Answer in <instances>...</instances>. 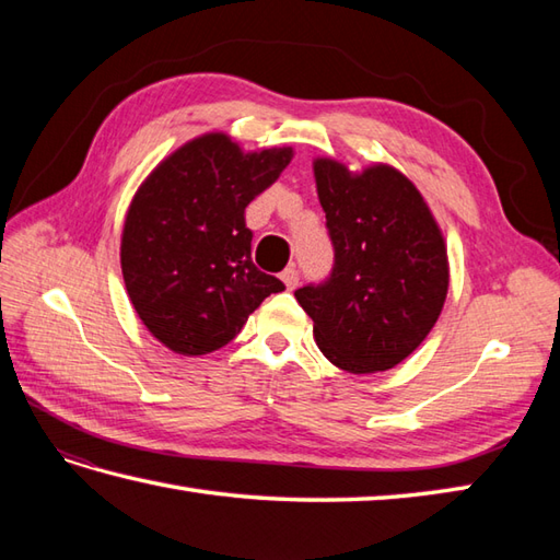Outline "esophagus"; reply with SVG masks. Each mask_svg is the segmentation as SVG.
Wrapping results in <instances>:
<instances>
[{
	"instance_id": "esophagus-1",
	"label": "esophagus",
	"mask_w": 560,
	"mask_h": 560,
	"mask_svg": "<svg viewBox=\"0 0 560 560\" xmlns=\"http://www.w3.org/2000/svg\"><path fill=\"white\" fill-rule=\"evenodd\" d=\"M299 279L301 277H299V269H295V267H287V269L281 271V281L287 283L289 291H293L295 287H299Z\"/></svg>"
}]
</instances>
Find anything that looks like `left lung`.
Segmentation results:
<instances>
[{"instance_id": "1", "label": "left lung", "mask_w": 560, "mask_h": 560, "mask_svg": "<svg viewBox=\"0 0 560 560\" xmlns=\"http://www.w3.org/2000/svg\"><path fill=\"white\" fill-rule=\"evenodd\" d=\"M313 171L335 267L327 281L295 291V301L313 317L319 351L341 371H389L419 349L443 311V233L419 189L392 165L351 173L315 159Z\"/></svg>"}]
</instances>
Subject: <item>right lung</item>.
<instances>
[{"label": "right lung", "mask_w": 560, "mask_h": 560, "mask_svg": "<svg viewBox=\"0 0 560 560\" xmlns=\"http://www.w3.org/2000/svg\"><path fill=\"white\" fill-rule=\"evenodd\" d=\"M291 147L243 151L229 135L187 141L151 171L127 209L120 261L137 315L163 347H225L283 283L249 257L245 207L277 183Z\"/></svg>", "instance_id": "1"}]
</instances>
